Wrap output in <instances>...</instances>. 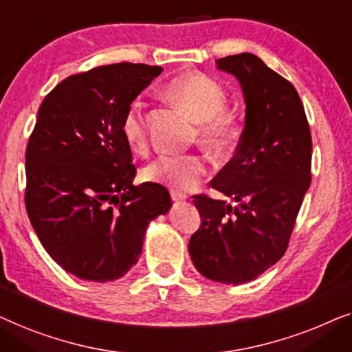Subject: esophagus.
Segmentation results:
<instances>
[{
	"label": "esophagus",
	"instance_id": "34e87169",
	"mask_svg": "<svg viewBox=\"0 0 352 352\" xmlns=\"http://www.w3.org/2000/svg\"><path fill=\"white\" fill-rule=\"evenodd\" d=\"M170 196H172V201H175V202H178V201H185V199H186V195H183V192L175 191V190L170 192Z\"/></svg>",
	"mask_w": 352,
	"mask_h": 352
}]
</instances>
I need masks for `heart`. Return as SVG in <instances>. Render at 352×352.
I'll return each mask as SVG.
<instances>
[{
	"label": "heart",
	"instance_id": "b5f03b06",
	"mask_svg": "<svg viewBox=\"0 0 352 352\" xmlns=\"http://www.w3.org/2000/svg\"><path fill=\"white\" fill-rule=\"evenodd\" d=\"M166 96L199 122L197 133L207 148L223 151L236 142L239 127L236 116L225 108L228 96L217 79L202 73H186L167 84ZM122 135L135 150L146 145V116L140 100H133L127 107L122 118ZM204 172V160L197 155H161L143 169V177L178 191H190L197 186Z\"/></svg>",
	"mask_w": 352,
	"mask_h": 352
}]
</instances>
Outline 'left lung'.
Segmentation results:
<instances>
[{"label": "left lung", "mask_w": 352, "mask_h": 352, "mask_svg": "<svg viewBox=\"0 0 352 352\" xmlns=\"http://www.w3.org/2000/svg\"><path fill=\"white\" fill-rule=\"evenodd\" d=\"M236 76L245 126L234 156L210 185L236 202L196 195L201 226L191 236L192 265L207 279L244 284L276 265L289 247L311 183L309 124L294 84L254 54L217 60Z\"/></svg>", "instance_id": "left-lung-1"}]
</instances>
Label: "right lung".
Masks as SVG:
<instances>
[{"label": "right lung", "instance_id": "obj_1", "mask_svg": "<svg viewBox=\"0 0 352 352\" xmlns=\"http://www.w3.org/2000/svg\"><path fill=\"white\" fill-rule=\"evenodd\" d=\"M161 67L113 63L68 76L44 97L25 153V207L57 265L84 280L120 279L138 261L148 223L167 214L157 183L133 185L122 118Z\"/></svg>", "mask_w": 352, "mask_h": 352}]
</instances>
